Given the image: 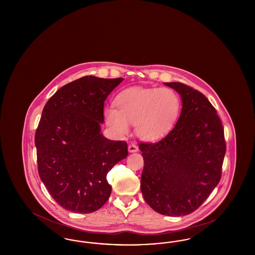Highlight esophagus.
Wrapping results in <instances>:
<instances>
[{
    "label": "esophagus",
    "mask_w": 255,
    "mask_h": 255,
    "mask_svg": "<svg viewBox=\"0 0 255 255\" xmlns=\"http://www.w3.org/2000/svg\"><path fill=\"white\" fill-rule=\"evenodd\" d=\"M128 150H129L130 153H134V152H137V151H138V147H137V145L132 143V144H130V145L128 146Z\"/></svg>",
    "instance_id": "esophagus-1"
}]
</instances>
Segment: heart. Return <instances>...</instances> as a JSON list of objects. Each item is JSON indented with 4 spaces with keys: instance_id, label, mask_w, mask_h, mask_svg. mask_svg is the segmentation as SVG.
<instances>
[{
    "instance_id": "b5f03b06",
    "label": "heart",
    "mask_w": 255,
    "mask_h": 255,
    "mask_svg": "<svg viewBox=\"0 0 255 255\" xmlns=\"http://www.w3.org/2000/svg\"><path fill=\"white\" fill-rule=\"evenodd\" d=\"M116 108L104 111V121L118 135H125L134 124L136 135L146 141H157L169 133L181 111L179 95L170 88L132 87L115 99Z\"/></svg>"
}]
</instances>
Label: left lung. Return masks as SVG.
<instances>
[{
    "mask_svg": "<svg viewBox=\"0 0 255 255\" xmlns=\"http://www.w3.org/2000/svg\"><path fill=\"white\" fill-rule=\"evenodd\" d=\"M182 97L181 116L166 136L139 143L144 166L140 189L146 203L167 216L194 212L218 184L226 154L222 122L202 93L165 83Z\"/></svg>",
    "mask_w": 255,
    "mask_h": 255,
    "instance_id": "8db88e82",
    "label": "left lung"
}]
</instances>
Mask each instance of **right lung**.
Instances as JSON below:
<instances>
[{
	"instance_id": "1",
	"label": "right lung",
	"mask_w": 255,
	"mask_h": 255,
	"mask_svg": "<svg viewBox=\"0 0 255 255\" xmlns=\"http://www.w3.org/2000/svg\"><path fill=\"white\" fill-rule=\"evenodd\" d=\"M123 78L83 76L63 86L46 103L35 133L38 173L53 200L76 213L108 201L107 174L128 156L127 142L100 133L104 101Z\"/></svg>"
}]
</instances>
